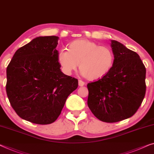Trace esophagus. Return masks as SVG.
Segmentation results:
<instances>
[{
    "mask_svg": "<svg viewBox=\"0 0 154 154\" xmlns=\"http://www.w3.org/2000/svg\"><path fill=\"white\" fill-rule=\"evenodd\" d=\"M84 85H85L84 82L82 81V80H79V86H84Z\"/></svg>",
    "mask_w": 154,
    "mask_h": 154,
    "instance_id": "esophagus-1",
    "label": "esophagus"
}]
</instances>
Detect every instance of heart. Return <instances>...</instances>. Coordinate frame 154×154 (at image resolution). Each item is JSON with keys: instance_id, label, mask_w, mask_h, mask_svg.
Returning a JSON list of instances; mask_svg holds the SVG:
<instances>
[{"instance_id": "b5f03b06", "label": "heart", "mask_w": 154, "mask_h": 154, "mask_svg": "<svg viewBox=\"0 0 154 154\" xmlns=\"http://www.w3.org/2000/svg\"><path fill=\"white\" fill-rule=\"evenodd\" d=\"M57 61L63 73L70 75L77 69L87 79L95 81L104 77L113 68L115 55L111 48L85 38L73 41L68 50L61 48Z\"/></svg>"}]
</instances>
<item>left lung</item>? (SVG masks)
<instances>
[{
  "label": "left lung",
  "instance_id": "left-lung-1",
  "mask_svg": "<svg viewBox=\"0 0 154 154\" xmlns=\"http://www.w3.org/2000/svg\"><path fill=\"white\" fill-rule=\"evenodd\" d=\"M111 42L113 68L102 79L87 85L89 109L100 120L110 123L134 116L146 92V68L139 55L118 41Z\"/></svg>",
  "mask_w": 154,
  "mask_h": 154
}]
</instances>
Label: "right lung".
I'll use <instances>...</instances> for the list:
<instances>
[{
  "mask_svg": "<svg viewBox=\"0 0 154 154\" xmlns=\"http://www.w3.org/2000/svg\"><path fill=\"white\" fill-rule=\"evenodd\" d=\"M59 37L38 36L18 49L7 68L6 92L20 118L38 125L57 120L78 80L61 72Z\"/></svg>",
  "mask_w": 154,
  "mask_h": 154,
  "instance_id": "obj_1",
  "label": "right lung"
}]
</instances>
